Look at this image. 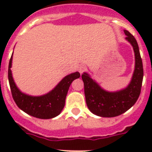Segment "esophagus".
I'll use <instances>...</instances> for the list:
<instances>
[{
    "label": "esophagus",
    "mask_w": 152,
    "mask_h": 152,
    "mask_svg": "<svg viewBox=\"0 0 152 152\" xmlns=\"http://www.w3.org/2000/svg\"><path fill=\"white\" fill-rule=\"evenodd\" d=\"M86 70H87V67L84 66V65H81V66L79 67L78 68V71L79 72H80V74H82L83 72H85Z\"/></svg>",
    "instance_id": "obj_1"
}]
</instances>
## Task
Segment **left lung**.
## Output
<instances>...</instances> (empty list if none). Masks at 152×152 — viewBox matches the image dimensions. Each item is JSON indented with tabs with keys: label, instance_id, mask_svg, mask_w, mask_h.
Wrapping results in <instances>:
<instances>
[{
	"label": "left lung",
	"instance_id": "left-lung-1",
	"mask_svg": "<svg viewBox=\"0 0 152 152\" xmlns=\"http://www.w3.org/2000/svg\"><path fill=\"white\" fill-rule=\"evenodd\" d=\"M126 39L135 52V70L131 81L124 89L110 92L105 91L88 73L84 72L82 80L87 106L92 113L101 117H114L124 113L137 101L141 93L143 80V66L136 39L129 31L124 30Z\"/></svg>",
	"mask_w": 152,
	"mask_h": 152
}]
</instances>
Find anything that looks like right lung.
<instances>
[{
  "instance_id": "add662e5",
  "label": "right lung",
  "mask_w": 152,
  "mask_h": 152,
  "mask_svg": "<svg viewBox=\"0 0 152 152\" xmlns=\"http://www.w3.org/2000/svg\"><path fill=\"white\" fill-rule=\"evenodd\" d=\"M13 54L8 67V80L12 96L16 104L23 112L39 119H52L61 113L65 103L68 89L74 80L79 78L77 72L67 75L54 89L42 96H30L21 92L16 85L10 68L12 67Z\"/></svg>"
}]
</instances>
